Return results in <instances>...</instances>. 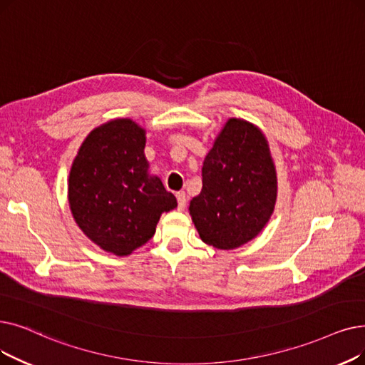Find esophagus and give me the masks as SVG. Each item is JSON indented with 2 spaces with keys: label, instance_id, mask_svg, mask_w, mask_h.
Here are the masks:
<instances>
[{
  "label": "esophagus",
  "instance_id": "obj_1",
  "mask_svg": "<svg viewBox=\"0 0 365 365\" xmlns=\"http://www.w3.org/2000/svg\"><path fill=\"white\" fill-rule=\"evenodd\" d=\"M176 198H178V207H179V210H185V207H186V194L182 191V192H178L176 194Z\"/></svg>",
  "mask_w": 365,
  "mask_h": 365
}]
</instances>
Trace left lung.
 Returning a JSON list of instances; mask_svg holds the SVG:
<instances>
[{"label":"left lung","instance_id":"1","mask_svg":"<svg viewBox=\"0 0 365 365\" xmlns=\"http://www.w3.org/2000/svg\"><path fill=\"white\" fill-rule=\"evenodd\" d=\"M277 198V174L264 133L231 118L202 164V189L189 215L205 245L231 250L253 240L268 224Z\"/></svg>","mask_w":365,"mask_h":365}]
</instances>
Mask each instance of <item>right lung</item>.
I'll return each instance as SVG.
<instances>
[{
    "mask_svg": "<svg viewBox=\"0 0 365 365\" xmlns=\"http://www.w3.org/2000/svg\"><path fill=\"white\" fill-rule=\"evenodd\" d=\"M146 130L128 119L93 128L78 149L68 176V204L77 227L100 249L128 257L155 234L176 197L149 173Z\"/></svg>",
    "mask_w": 365,
    "mask_h": 365,
    "instance_id": "right-lung-1",
    "label": "right lung"
}]
</instances>
